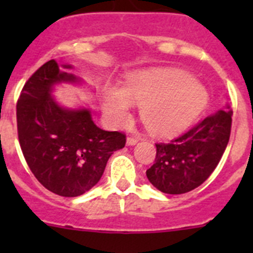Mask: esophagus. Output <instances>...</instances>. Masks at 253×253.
<instances>
[{
	"label": "esophagus",
	"instance_id": "1",
	"mask_svg": "<svg viewBox=\"0 0 253 253\" xmlns=\"http://www.w3.org/2000/svg\"><path fill=\"white\" fill-rule=\"evenodd\" d=\"M138 143V138L137 137H128L126 138V144L128 146H134V144H137Z\"/></svg>",
	"mask_w": 253,
	"mask_h": 253
}]
</instances>
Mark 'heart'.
Returning <instances> with one entry per match:
<instances>
[{"label": "heart", "mask_w": 253, "mask_h": 253, "mask_svg": "<svg viewBox=\"0 0 253 253\" xmlns=\"http://www.w3.org/2000/svg\"><path fill=\"white\" fill-rule=\"evenodd\" d=\"M208 93L191 73L176 68H153L129 76L122 90H109L104 110L114 124L130 116L131 105L140 106V119L158 137L185 130L207 106Z\"/></svg>", "instance_id": "b5f03b06"}]
</instances>
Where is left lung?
<instances>
[{
	"mask_svg": "<svg viewBox=\"0 0 253 253\" xmlns=\"http://www.w3.org/2000/svg\"><path fill=\"white\" fill-rule=\"evenodd\" d=\"M231 110L200 120L169 143H156V160L147 177L165 194H185L204 182L218 166L231 137Z\"/></svg>",
	"mask_w": 253,
	"mask_h": 253,
	"instance_id": "8db88e82",
	"label": "left lung"
}]
</instances>
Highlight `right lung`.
Masks as SVG:
<instances>
[{"label": "right lung", "instance_id": "1", "mask_svg": "<svg viewBox=\"0 0 253 253\" xmlns=\"http://www.w3.org/2000/svg\"><path fill=\"white\" fill-rule=\"evenodd\" d=\"M64 68H71L64 66ZM76 82L54 59L38 68L16 104L17 137L29 169L51 193L75 198L95 186L111 154L126 135L97 128L88 110H66L51 99V86Z\"/></svg>", "mask_w": 253, "mask_h": 253}]
</instances>
